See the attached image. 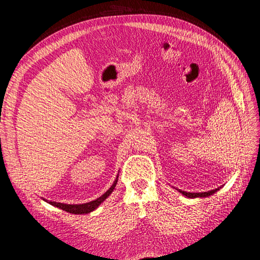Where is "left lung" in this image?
Listing matches in <instances>:
<instances>
[{"mask_svg": "<svg viewBox=\"0 0 260 260\" xmlns=\"http://www.w3.org/2000/svg\"><path fill=\"white\" fill-rule=\"evenodd\" d=\"M218 190H219V187L215 188V190H211L208 192H202V193H190V192H185V191H181V190H179V192L182 193L188 199H195V198H206V196H209V195H212L214 193H216Z\"/></svg>", "mask_w": 260, "mask_h": 260, "instance_id": "obj_1", "label": "left lung"}]
</instances>
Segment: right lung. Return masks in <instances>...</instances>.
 Here are the masks:
<instances>
[{
  "mask_svg": "<svg viewBox=\"0 0 260 260\" xmlns=\"http://www.w3.org/2000/svg\"><path fill=\"white\" fill-rule=\"evenodd\" d=\"M117 181H118V176L116 178V180L114 181L113 185L109 187V190H107L103 195L100 196L99 199H96L95 201H92L90 203H85V204H80V205H68V204H61V203H56V202H51V201H46L51 205L55 206V207H58L62 210H65L67 212H70V214H76V215H82V214H89V212L93 211L94 209H96L99 207V205L101 203H103L108 196L111 194L114 188L117 184Z\"/></svg>",
  "mask_w": 260,
  "mask_h": 260,
  "instance_id": "1",
  "label": "right lung"
}]
</instances>
